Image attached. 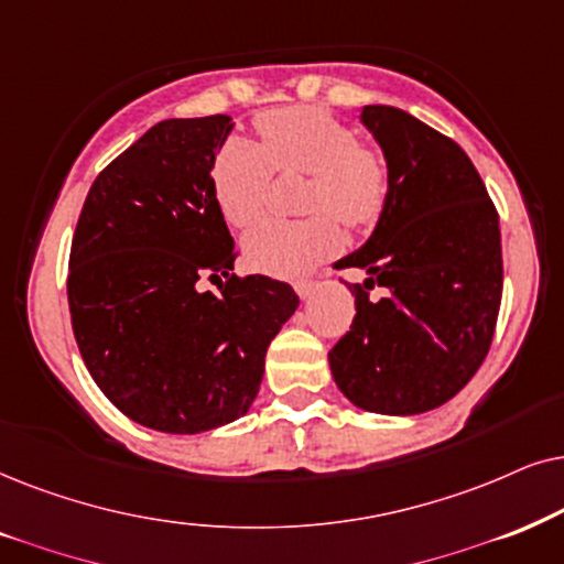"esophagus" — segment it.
I'll return each mask as SVG.
<instances>
[{
    "label": "esophagus",
    "instance_id": "obj_1",
    "mask_svg": "<svg viewBox=\"0 0 564 564\" xmlns=\"http://www.w3.org/2000/svg\"><path fill=\"white\" fill-rule=\"evenodd\" d=\"M314 286H317V283H314V281H296V283H294L296 294L302 296V299H310V296H312V291H314Z\"/></svg>",
    "mask_w": 564,
    "mask_h": 564
}]
</instances>
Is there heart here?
Here are the masks:
<instances>
[{
	"instance_id": "b5f03b06",
	"label": "heart",
	"mask_w": 564,
	"mask_h": 564,
	"mask_svg": "<svg viewBox=\"0 0 564 564\" xmlns=\"http://www.w3.org/2000/svg\"><path fill=\"white\" fill-rule=\"evenodd\" d=\"M260 147L229 139L214 162V195L231 227H250L265 212L273 172L306 175L304 219H265L242 239L245 258L254 270L281 278L304 275L340 250L348 229L373 227L392 193V170L379 147L358 141V133L333 112L294 105L262 110L254 118Z\"/></svg>"
}]
</instances>
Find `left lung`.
<instances>
[{
    "mask_svg": "<svg viewBox=\"0 0 564 564\" xmlns=\"http://www.w3.org/2000/svg\"><path fill=\"white\" fill-rule=\"evenodd\" d=\"M364 126L392 170L387 208L358 252L356 317L329 350L335 384L358 408L417 415L452 400L490 350L502 296L500 216L454 139L392 105H366ZM381 285L379 303L368 291Z\"/></svg>",
    "mask_w": 564,
    "mask_h": 564,
    "instance_id": "obj_1",
    "label": "left lung"
}]
</instances>
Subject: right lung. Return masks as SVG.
<instances>
[{"label": "right lung", "instance_id": "1", "mask_svg": "<svg viewBox=\"0 0 564 564\" xmlns=\"http://www.w3.org/2000/svg\"><path fill=\"white\" fill-rule=\"evenodd\" d=\"M229 116L172 118L89 187L69 252L72 327L95 384L137 423L200 433L250 410L289 283L239 278L212 167ZM212 280L220 294L200 292Z\"/></svg>", "mask_w": 564, "mask_h": 564}]
</instances>
